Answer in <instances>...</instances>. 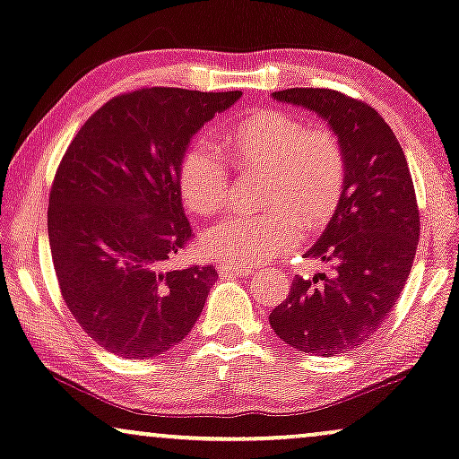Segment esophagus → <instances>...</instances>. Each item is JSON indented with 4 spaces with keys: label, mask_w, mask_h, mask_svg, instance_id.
<instances>
[{
    "label": "esophagus",
    "mask_w": 459,
    "mask_h": 459,
    "mask_svg": "<svg viewBox=\"0 0 459 459\" xmlns=\"http://www.w3.org/2000/svg\"><path fill=\"white\" fill-rule=\"evenodd\" d=\"M220 274H229V277H243V274L254 273V266L247 264H233V262H218Z\"/></svg>",
    "instance_id": "1"
}]
</instances>
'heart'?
<instances>
[{
  "label": "heart",
  "mask_w": 459,
  "mask_h": 459,
  "mask_svg": "<svg viewBox=\"0 0 459 459\" xmlns=\"http://www.w3.org/2000/svg\"><path fill=\"white\" fill-rule=\"evenodd\" d=\"M235 174L260 172L254 216H233L205 230V252L233 264L268 262L296 246L300 229L319 230L338 212L346 191L348 159L338 134L308 127L283 111H258L230 121L220 136ZM207 146L182 155L178 186L197 216L229 205L230 174Z\"/></svg>",
  "instance_id": "obj_1"
}]
</instances>
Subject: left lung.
Returning a JSON list of instances; mask_svg holds the SVG:
<instances>
[{
	"label": "left lung",
	"instance_id": "left-lung-1",
	"mask_svg": "<svg viewBox=\"0 0 459 459\" xmlns=\"http://www.w3.org/2000/svg\"><path fill=\"white\" fill-rule=\"evenodd\" d=\"M325 117L344 144L348 180L338 212L307 258L332 273L296 277L268 315L281 340L333 357L374 335L399 300L420 239V210L405 152L368 102L329 88L273 94Z\"/></svg>",
	"mask_w": 459,
	"mask_h": 459
}]
</instances>
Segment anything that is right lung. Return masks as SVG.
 I'll return each instance as SVG.
<instances>
[{"mask_svg": "<svg viewBox=\"0 0 459 459\" xmlns=\"http://www.w3.org/2000/svg\"><path fill=\"white\" fill-rule=\"evenodd\" d=\"M241 91L138 88L79 127L50 188L48 235L79 327L124 359L166 352L204 310L213 264L174 268L195 239L178 169L188 140Z\"/></svg>", "mask_w": 459, "mask_h": 459, "instance_id": "obj_1", "label": "right lung"}]
</instances>
